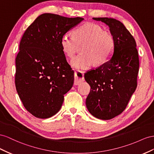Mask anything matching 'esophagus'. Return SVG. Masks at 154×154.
I'll return each mask as SVG.
<instances>
[{
    "mask_svg": "<svg viewBox=\"0 0 154 154\" xmlns=\"http://www.w3.org/2000/svg\"><path fill=\"white\" fill-rule=\"evenodd\" d=\"M84 74L81 71H75L74 75V85H80L82 82L84 81Z\"/></svg>",
    "mask_w": 154,
    "mask_h": 154,
    "instance_id": "34e87169",
    "label": "esophagus"
}]
</instances>
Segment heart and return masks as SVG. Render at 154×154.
Here are the masks:
<instances>
[{
    "label": "heart",
    "mask_w": 154,
    "mask_h": 154,
    "mask_svg": "<svg viewBox=\"0 0 154 154\" xmlns=\"http://www.w3.org/2000/svg\"><path fill=\"white\" fill-rule=\"evenodd\" d=\"M64 54L72 57L79 46H82V54L73 57L71 65L78 70L90 68L95 63L97 65L106 63L111 58L115 48V40L112 35L99 25L88 23L73 31V37L66 33L60 39Z\"/></svg>",
    "instance_id": "b5f03b06"
}]
</instances>
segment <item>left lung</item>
<instances>
[{
    "label": "left lung",
    "instance_id": "obj_1",
    "mask_svg": "<svg viewBox=\"0 0 154 154\" xmlns=\"http://www.w3.org/2000/svg\"><path fill=\"white\" fill-rule=\"evenodd\" d=\"M93 19L109 26L115 48L110 59L85 74L91 87L86 105L95 117L109 120L125 110L137 87L138 51L134 38L119 20L108 17Z\"/></svg>",
    "mask_w": 154,
    "mask_h": 154
}]
</instances>
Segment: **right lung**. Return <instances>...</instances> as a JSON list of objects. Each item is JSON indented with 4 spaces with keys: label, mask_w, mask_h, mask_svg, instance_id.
Instances as JSON below:
<instances>
[{
    "label": "right lung",
    "mask_w": 154,
    "mask_h": 154,
    "mask_svg": "<svg viewBox=\"0 0 154 154\" xmlns=\"http://www.w3.org/2000/svg\"><path fill=\"white\" fill-rule=\"evenodd\" d=\"M83 20L43 14L25 31L15 59V82L24 106L33 116H54L62 106L64 95L73 86L74 72L60 39Z\"/></svg>",
    "instance_id": "obj_1"
}]
</instances>
